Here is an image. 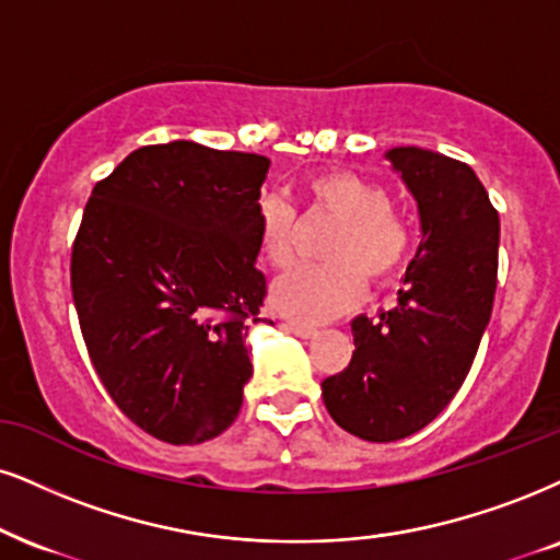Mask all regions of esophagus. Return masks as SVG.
Instances as JSON below:
<instances>
[{"label": "esophagus", "instance_id": "esophagus-1", "mask_svg": "<svg viewBox=\"0 0 560 560\" xmlns=\"http://www.w3.org/2000/svg\"><path fill=\"white\" fill-rule=\"evenodd\" d=\"M285 329L288 332H293L295 337H301V340H312L316 335V327H308V324H301V322H285Z\"/></svg>", "mask_w": 560, "mask_h": 560}]
</instances>
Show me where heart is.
<instances>
[{"label": "heart", "instance_id": "1", "mask_svg": "<svg viewBox=\"0 0 560 560\" xmlns=\"http://www.w3.org/2000/svg\"><path fill=\"white\" fill-rule=\"evenodd\" d=\"M306 197L327 212L337 231L327 238L322 257L327 265L295 267L272 282L269 303L282 316L319 324L355 306L363 278L374 285L389 282L410 254V231L389 195L369 178L350 171H324L306 182ZM257 246L272 267H288L295 254V212L278 197L257 207Z\"/></svg>", "mask_w": 560, "mask_h": 560}]
</instances>
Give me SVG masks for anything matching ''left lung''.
Instances as JSON below:
<instances>
[{"label":"left lung","mask_w":560,"mask_h":560,"mask_svg":"<svg viewBox=\"0 0 560 560\" xmlns=\"http://www.w3.org/2000/svg\"><path fill=\"white\" fill-rule=\"evenodd\" d=\"M386 161L418 202L420 246L397 306L355 316L353 361L322 382L335 423L376 444L425 428L470 374L491 322L501 233L467 163L423 148H392Z\"/></svg>","instance_id":"left-lung-1"}]
</instances>
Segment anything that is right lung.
Listing matches in <instances>:
<instances>
[{
	"instance_id": "1",
	"label": "right lung",
	"mask_w": 560,
	"mask_h": 560,
	"mask_svg": "<svg viewBox=\"0 0 560 560\" xmlns=\"http://www.w3.org/2000/svg\"><path fill=\"white\" fill-rule=\"evenodd\" d=\"M267 168L265 155L189 140L148 144L82 212L69 272L90 361L124 416L168 444H202L238 418L267 295Z\"/></svg>"
}]
</instances>
